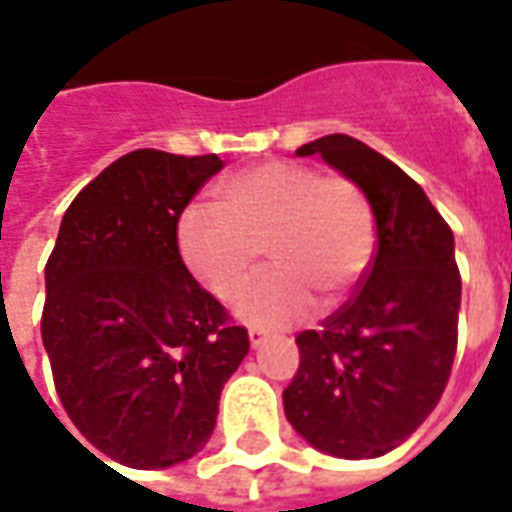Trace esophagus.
Returning <instances> with one entry per match:
<instances>
[{"label": "esophagus", "mask_w": 512, "mask_h": 512, "mask_svg": "<svg viewBox=\"0 0 512 512\" xmlns=\"http://www.w3.org/2000/svg\"><path fill=\"white\" fill-rule=\"evenodd\" d=\"M249 342H252V347H260V344L266 342V328L252 325V328H249Z\"/></svg>", "instance_id": "esophagus-1"}]
</instances>
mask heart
<instances>
[{"label": "heart", "mask_w": 512, "mask_h": 512, "mask_svg": "<svg viewBox=\"0 0 512 512\" xmlns=\"http://www.w3.org/2000/svg\"><path fill=\"white\" fill-rule=\"evenodd\" d=\"M217 203H189L181 211V260L200 285L227 301L255 274L266 246L276 268L236 301L249 323H298L317 298L325 309L344 304L377 252L372 203L344 173L268 160L219 181Z\"/></svg>", "instance_id": "obj_1"}]
</instances>
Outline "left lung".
<instances>
[{"label":"left lung","mask_w":512,"mask_h":512,"mask_svg":"<svg viewBox=\"0 0 512 512\" xmlns=\"http://www.w3.org/2000/svg\"><path fill=\"white\" fill-rule=\"evenodd\" d=\"M295 154H320L361 184L377 252L350 301L295 336L301 363L282 393L285 415L323 453L385 456L429 418L448 385L461 306L453 230L418 181L361 140L325 135Z\"/></svg>","instance_id":"left-lung-1"}]
</instances>
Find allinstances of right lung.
I'll return each mask as SVG.
<instances>
[{
  "label": "right lung",
  "instance_id": "add662e5",
  "mask_svg": "<svg viewBox=\"0 0 512 512\" xmlns=\"http://www.w3.org/2000/svg\"><path fill=\"white\" fill-rule=\"evenodd\" d=\"M222 165L217 154H124L64 211L45 263L43 344L59 401L124 467L195 456L249 352L246 328L195 282L176 238L181 211Z\"/></svg>",
  "mask_w": 512,
  "mask_h": 512
}]
</instances>
